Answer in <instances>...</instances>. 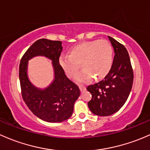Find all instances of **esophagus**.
Wrapping results in <instances>:
<instances>
[{
  "label": "esophagus",
  "mask_w": 150,
  "mask_h": 150,
  "mask_svg": "<svg viewBox=\"0 0 150 150\" xmlns=\"http://www.w3.org/2000/svg\"><path fill=\"white\" fill-rule=\"evenodd\" d=\"M79 88H80V90L81 92H84V91H86V88L84 86H83V85H80Z\"/></svg>",
  "instance_id": "34e87169"
}]
</instances>
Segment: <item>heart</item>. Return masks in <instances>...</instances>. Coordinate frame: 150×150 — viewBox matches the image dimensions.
I'll return each instance as SVG.
<instances>
[{"mask_svg": "<svg viewBox=\"0 0 150 150\" xmlns=\"http://www.w3.org/2000/svg\"><path fill=\"white\" fill-rule=\"evenodd\" d=\"M108 47L110 50L106 46H101L99 45L97 47V54L98 56V62L100 65L98 67H93L92 69L91 67H86L83 68L80 72L79 75L77 77L76 80L78 83H88L92 81L95 78L94 73L97 76L98 80L103 79L104 77L106 75L108 72L109 71L112 64V47L108 43ZM111 53H110V51ZM62 65L64 67L67 72V75L69 78H74L77 75L79 66L72 65V64H67L65 62H62ZM93 71V74L92 71Z\"/></svg>", "mask_w": 150, "mask_h": 150, "instance_id": "heart-1", "label": "heart"}]
</instances>
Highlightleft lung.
Segmentation results:
<instances>
[{"label":"left lung","mask_w":150,"mask_h":150,"mask_svg":"<svg viewBox=\"0 0 150 150\" xmlns=\"http://www.w3.org/2000/svg\"><path fill=\"white\" fill-rule=\"evenodd\" d=\"M114 51L111 70L101 81L90 85L87 90L92 98L88 108L95 115L107 116L116 113L124 105L132 88L133 70L127 49L108 36Z\"/></svg>","instance_id":"obj_1"}]
</instances>
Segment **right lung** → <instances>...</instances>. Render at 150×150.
Here are the masks:
<instances>
[{
	"mask_svg": "<svg viewBox=\"0 0 150 150\" xmlns=\"http://www.w3.org/2000/svg\"><path fill=\"white\" fill-rule=\"evenodd\" d=\"M62 42L47 39L36 41L22 57L19 66V80L22 96L29 108L37 117L50 123L68 119L73 112L74 103L80 95L78 86L66 76L59 64ZM37 56H44L53 63L54 79L45 88L34 86L28 76V63Z\"/></svg>",
	"mask_w": 150,
	"mask_h": 150,
	"instance_id": "1",
	"label": "right lung"
}]
</instances>
